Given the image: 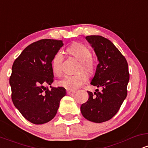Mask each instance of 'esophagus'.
<instances>
[{
	"mask_svg": "<svg viewBox=\"0 0 148 148\" xmlns=\"http://www.w3.org/2000/svg\"><path fill=\"white\" fill-rule=\"evenodd\" d=\"M76 92L75 90H67V93L68 95H73Z\"/></svg>",
	"mask_w": 148,
	"mask_h": 148,
	"instance_id": "34e87169",
	"label": "esophagus"
}]
</instances>
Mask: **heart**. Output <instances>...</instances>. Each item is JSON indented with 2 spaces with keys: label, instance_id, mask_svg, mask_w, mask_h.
<instances>
[{
  "label": "heart",
  "instance_id": "1",
  "mask_svg": "<svg viewBox=\"0 0 148 148\" xmlns=\"http://www.w3.org/2000/svg\"><path fill=\"white\" fill-rule=\"evenodd\" d=\"M67 52L79 61L78 72L83 71L88 76H90L95 71V64L92 60V51L87 45L80 42H74L67 49ZM64 60L63 53L58 51L51 60V67L54 74L60 76L62 72V62ZM87 78L83 72H79L74 75H66L58 81V86L69 90L77 89L86 83Z\"/></svg>",
  "mask_w": 148,
  "mask_h": 148
}]
</instances>
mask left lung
Here are the masks:
<instances>
[{"label":"left lung","mask_w":148,"mask_h":148,"mask_svg":"<svg viewBox=\"0 0 148 148\" xmlns=\"http://www.w3.org/2000/svg\"><path fill=\"white\" fill-rule=\"evenodd\" d=\"M86 40L94 49L99 64L90 84L98 89L88 91L89 98L81 106L83 116L96 123L106 122L118 113L127 95L130 80L127 60L115 45L100 35H90Z\"/></svg>","instance_id":"left-lung-1"}]
</instances>
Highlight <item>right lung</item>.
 <instances>
[{
    "label": "right lung",
    "mask_w": 148,
    "mask_h": 148,
    "mask_svg": "<svg viewBox=\"0 0 148 148\" xmlns=\"http://www.w3.org/2000/svg\"><path fill=\"white\" fill-rule=\"evenodd\" d=\"M62 46V40H40L28 46L13 63L12 100L21 115L35 125L51 120L66 95L62 87H46L53 82L51 60Z\"/></svg>",
    "instance_id": "right-lung-1"
}]
</instances>
